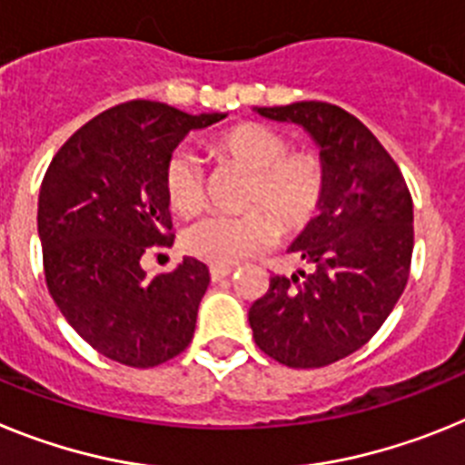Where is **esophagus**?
Returning a JSON list of instances; mask_svg holds the SVG:
<instances>
[{
    "mask_svg": "<svg viewBox=\"0 0 465 465\" xmlns=\"http://www.w3.org/2000/svg\"><path fill=\"white\" fill-rule=\"evenodd\" d=\"M232 272L233 266H210V278L213 281H222V278H227Z\"/></svg>",
    "mask_w": 465,
    "mask_h": 465,
    "instance_id": "1",
    "label": "esophagus"
}]
</instances>
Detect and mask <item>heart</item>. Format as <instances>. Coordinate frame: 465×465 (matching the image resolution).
Here are the masks:
<instances>
[{"instance_id": "1", "label": "heart", "mask_w": 465, "mask_h": 465, "mask_svg": "<svg viewBox=\"0 0 465 465\" xmlns=\"http://www.w3.org/2000/svg\"><path fill=\"white\" fill-rule=\"evenodd\" d=\"M205 147L215 159L229 161L250 173L243 208L261 210L199 222L184 236V248L193 257L215 266L236 264L272 245L278 227L285 233H297L321 213L328 193L325 163L313 152H290L288 137L273 128L252 121L238 124L210 137ZM163 193L173 213L180 217L199 215L205 203V180L196 156L175 152L165 161Z\"/></svg>"}]
</instances>
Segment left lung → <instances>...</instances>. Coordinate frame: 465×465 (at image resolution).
Listing matches in <instances>:
<instances>
[{
    "label": "left lung",
    "instance_id": "left-lung-1",
    "mask_svg": "<svg viewBox=\"0 0 465 465\" xmlns=\"http://www.w3.org/2000/svg\"><path fill=\"white\" fill-rule=\"evenodd\" d=\"M257 112L300 124L316 140L328 193L290 245L313 272L269 278L248 311L250 328L281 365H332L374 337L405 290L414 248L410 189L372 131L337 104L304 100Z\"/></svg>",
    "mask_w": 465,
    "mask_h": 465
}]
</instances>
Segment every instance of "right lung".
I'll use <instances>...</instances> for the list:
<instances>
[{
    "label": "right lung",
    "instance_id": "obj_1",
    "mask_svg": "<svg viewBox=\"0 0 465 465\" xmlns=\"http://www.w3.org/2000/svg\"><path fill=\"white\" fill-rule=\"evenodd\" d=\"M224 116L131 100L84 124L48 165L37 213L48 292L110 361L147 370L192 341L208 266L184 257L175 272L147 276L140 260L173 243L165 161L189 131Z\"/></svg>",
    "mask_w": 465,
    "mask_h": 465
}]
</instances>
